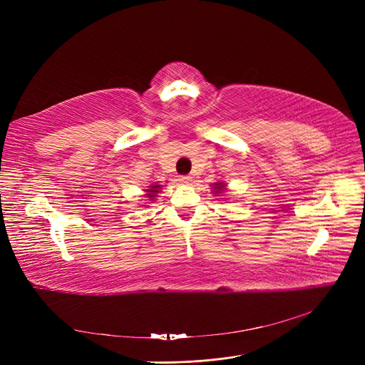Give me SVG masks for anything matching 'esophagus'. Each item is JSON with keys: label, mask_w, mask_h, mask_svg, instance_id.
I'll list each match as a JSON object with an SVG mask.
<instances>
[{"label": "esophagus", "mask_w": 365, "mask_h": 365, "mask_svg": "<svg viewBox=\"0 0 365 365\" xmlns=\"http://www.w3.org/2000/svg\"><path fill=\"white\" fill-rule=\"evenodd\" d=\"M180 181H181V182H184V184H189V182L192 181V176H189V175H185V176H181V178H180Z\"/></svg>", "instance_id": "34e87169"}]
</instances>
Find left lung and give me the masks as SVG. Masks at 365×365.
Instances as JSON below:
<instances>
[{"label": "left lung", "instance_id": "1", "mask_svg": "<svg viewBox=\"0 0 365 365\" xmlns=\"http://www.w3.org/2000/svg\"><path fill=\"white\" fill-rule=\"evenodd\" d=\"M224 190H225V184H224V182H215V184H213V192H215L216 195L224 193Z\"/></svg>", "mask_w": 365, "mask_h": 365}]
</instances>
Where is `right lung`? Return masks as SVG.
I'll return each mask as SVG.
<instances>
[{"mask_svg":"<svg viewBox=\"0 0 365 365\" xmlns=\"http://www.w3.org/2000/svg\"><path fill=\"white\" fill-rule=\"evenodd\" d=\"M160 189H161V185H158V184H153V185H149V189H146V197H149V201H153L155 200V196H157V193L160 192Z\"/></svg>","mask_w":365,"mask_h":365,"instance_id":"add662e5","label":"right lung"}]
</instances>
